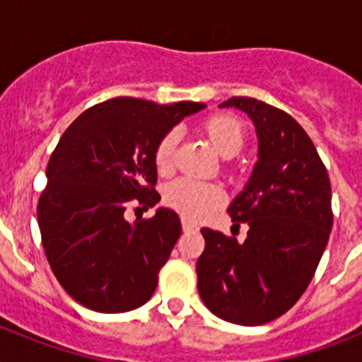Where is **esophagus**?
<instances>
[{
    "label": "esophagus",
    "instance_id": "1",
    "mask_svg": "<svg viewBox=\"0 0 362 362\" xmlns=\"http://www.w3.org/2000/svg\"><path fill=\"white\" fill-rule=\"evenodd\" d=\"M182 229H184L186 233H189V231H197L199 227L195 226L193 221H189V220H186V218H184V220H182Z\"/></svg>",
    "mask_w": 362,
    "mask_h": 362
}]
</instances>
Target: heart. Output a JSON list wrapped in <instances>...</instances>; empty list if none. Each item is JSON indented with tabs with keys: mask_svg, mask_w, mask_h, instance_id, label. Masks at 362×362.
<instances>
[{
	"mask_svg": "<svg viewBox=\"0 0 362 362\" xmlns=\"http://www.w3.org/2000/svg\"><path fill=\"white\" fill-rule=\"evenodd\" d=\"M201 133L206 136L214 152L223 159L235 158L244 146V139H246L242 122L229 115H214L206 118L201 124ZM176 142H178L176 133H167L158 142L153 152V163L159 173H167L173 167ZM221 201H223V193L214 184L176 180L165 189V203L187 220H201L210 210L220 206Z\"/></svg>",
	"mask_w": 362,
	"mask_h": 362,
	"instance_id": "heart-1",
	"label": "heart"
}]
</instances>
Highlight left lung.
I'll list each match as a JSON object with an SVG mask.
<instances>
[{"label": "left lung", "mask_w": 362, "mask_h": 362, "mask_svg": "<svg viewBox=\"0 0 362 362\" xmlns=\"http://www.w3.org/2000/svg\"><path fill=\"white\" fill-rule=\"evenodd\" d=\"M220 107L250 116L257 161L227 209L237 227L247 226L246 238L201 229L197 289L212 314L255 327L286 314L314 278L332 229L331 182L314 142L287 112L252 98Z\"/></svg>", "instance_id": "1"}]
</instances>
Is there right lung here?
Returning a JSON list of instances; mask_svg holds the SVG:
<instances>
[{
  "instance_id": "1",
  "label": "right lung",
  "mask_w": 362,
  "mask_h": 362,
  "mask_svg": "<svg viewBox=\"0 0 362 362\" xmlns=\"http://www.w3.org/2000/svg\"><path fill=\"white\" fill-rule=\"evenodd\" d=\"M204 107L115 98L84 110L62 135L37 220L50 269L76 303L120 314L150 300L180 237V218L159 206L153 218L131 223L124 212L129 203L146 210L159 203L156 146Z\"/></svg>"
}]
</instances>
